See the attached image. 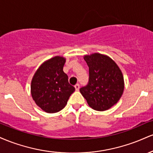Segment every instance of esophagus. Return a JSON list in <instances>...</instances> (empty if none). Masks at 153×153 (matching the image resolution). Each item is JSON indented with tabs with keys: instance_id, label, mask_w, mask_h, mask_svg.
I'll return each instance as SVG.
<instances>
[{
	"instance_id": "obj_1",
	"label": "esophagus",
	"mask_w": 153,
	"mask_h": 153,
	"mask_svg": "<svg viewBox=\"0 0 153 153\" xmlns=\"http://www.w3.org/2000/svg\"><path fill=\"white\" fill-rule=\"evenodd\" d=\"M75 88L76 91H79V89H80V85H79L78 83H77L76 85H75Z\"/></svg>"
}]
</instances>
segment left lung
Masks as SVG:
<instances>
[{
    "mask_svg": "<svg viewBox=\"0 0 153 153\" xmlns=\"http://www.w3.org/2000/svg\"><path fill=\"white\" fill-rule=\"evenodd\" d=\"M89 68V78L80 91L93 109L107 110L118 102L124 88V78L114 61L95 53L84 57Z\"/></svg>",
    "mask_w": 153,
    "mask_h": 153,
    "instance_id": "obj_1",
    "label": "left lung"
}]
</instances>
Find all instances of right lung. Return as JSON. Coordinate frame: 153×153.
<instances>
[{
    "label": "right lung",
    "instance_id": "obj_1",
    "mask_svg": "<svg viewBox=\"0 0 153 153\" xmlns=\"http://www.w3.org/2000/svg\"><path fill=\"white\" fill-rule=\"evenodd\" d=\"M65 59L57 56L44 62L31 80V96L35 103L47 113H56L66 106L75 88L63 71Z\"/></svg>",
    "mask_w": 153,
    "mask_h": 153
}]
</instances>
